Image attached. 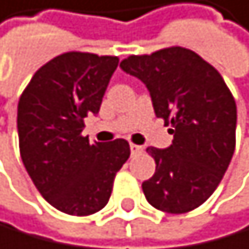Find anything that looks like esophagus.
Masks as SVG:
<instances>
[{
  "instance_id": "esophagus-1",
  "label": "esophagus",
  "mask_w": 249,
  "mask_h": 249,
  "mask_svg": "<svg viewBox=\"0 0 249 249\" xmlns=\"http://www.w3.org/2000/svg\"><path fill=\"white\" fill-rule=\"evenodd\" d=\"M143 151V147L141 146H138V144H130V152H132V156H135V154H140V152Z\"/></svg>"
}]
</instances>
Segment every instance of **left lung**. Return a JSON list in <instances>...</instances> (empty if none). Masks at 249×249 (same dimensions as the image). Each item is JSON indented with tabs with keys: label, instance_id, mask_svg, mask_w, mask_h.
I'll return each instance as SVG.
<instances>
[{
	"label": "left lung",
	"instance_id": "left-lung-1",
	"mask_svg": "<svg viewBox=\"0 0 249 249\" xmlns=\"http://www.w3.org/2000/svg\"><path fill=\"white\" fill-rule=\"evenodd\" d=\"M121 68L144 84L156 116L172 125V144L146 149L156 160V173L143 183L146 200L173 214L200 207L235 151L237 105L222 76L184 47L132 55Z\"/></svg>",
	"mask_w": 249,
	"mask_h": 249
}]
</instances>
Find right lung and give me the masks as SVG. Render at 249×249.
<instances>
[{
    "instance_id": "obj_1",
    "label": "right lung",
    "mask_w": 249,
    "mask_h": 249,
    "mask_svg": "<svg viewBox=\"0 0 249 249\" xmlns=\"http://www.w3.org/2000/svg\"><path fill=\"white\" fill-rule=\"evenodd\" d=\"M117 57L66 52L41 66L18 100L20 156L41 196L66 214L87 216L108 203L130 156L125 140L89 143L84 119L97 116Z\"/></svg>"
}]
</instances>
